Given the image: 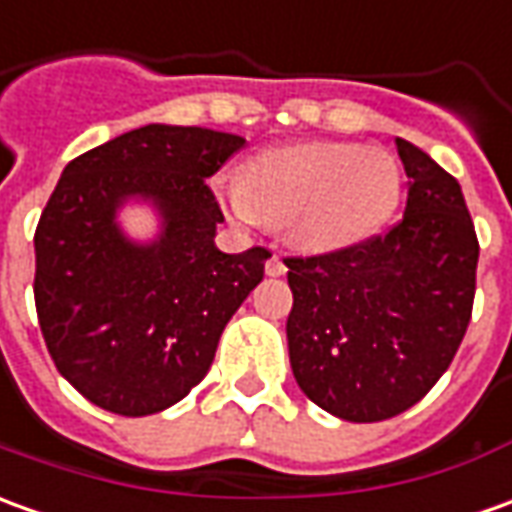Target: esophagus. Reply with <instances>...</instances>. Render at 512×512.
Returning a JSON list of instances; mask_svg holds the SVG:
<instances>
[{"label":"esophagus","mask_w":512,"mask_h":512,"mask_svg":"<svg viewBox=\"0 0 512 512\" xmlns=\"http://www.w3.org/2000/svg\"><path fill=\"white\" fill-rule=\"evenodd\" d=\"M285 263H283V257L280 255H271L269 260H266V274H269V277H283L285 274Z\"/></svg>","instance_id":"1"}]
</instances>
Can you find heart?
<instances>
[{
  "mask_svg": "<svg viewBox=\"0 0 512 512\" xmlns=\"http://www.w3.org/2000/svg\"><path fill=\"white\" fill-rule=\"evenodd\" d=\"M218 193L246 227H288L302 249L336 252L387 224L401 201V168L381 148L300 142L257 154Z\"/></svg>",
  "mask_w": 512,
  "mask_h": 512,
  "instance_id": "1",
  "label": "heart"
}]
</instances>
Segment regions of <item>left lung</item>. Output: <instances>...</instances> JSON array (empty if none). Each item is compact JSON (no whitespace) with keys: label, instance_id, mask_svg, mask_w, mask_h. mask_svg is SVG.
Listing matches in <instances>:
<instances>
[{"label":"left lung","instance_id":"left-lung-1","mask_svg":"<svg viewBox=\"0 0 512 512\" xmlns=\"http://www.w3.org/2000/svg\"><path fill=\"white\" fill-rule=\"evenodd\" d=\"M395 145L409 176L401 221L347 249L285 257L294 378L350 423L415 406L454 361L474 308L479 241L460 182L412 142Z\"/></svg>","mask_w":512,"mask_h":512}]
</instances>
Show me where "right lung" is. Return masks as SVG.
<instances>
[{
  "instance_id": "right-lung-1",
  "label": "right lung",
  "mask_w": 512,
  "mask_h": 512,
  "mask_svg": "<svg viewBox=\"0 0 512 512\" xmlns=\"http://www.w3.org/2000/svg\"><path fill=\"white\" fill-rule=\"evenodd\" d=\"M243 145L238 134L154 123L64 168L36 227L33 294L52 361L86 401L154 415L207 375L271 257L263 246H215L224 212L204 179ZM134 195L163 215L156 242H128L116 224Z\"/></svg>"
}]
</instances>
